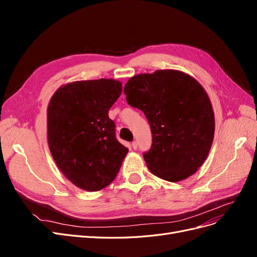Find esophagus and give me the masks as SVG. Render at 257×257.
Masks as SVG:
<instances>
[{
	"label": "esophagus",
	"mask_w": 257,
	"mask_h": 257,
	"mask_svg": "<svg viewBox=\"0 0 257 257\" xmlns=\"http://www.w3.org/2000/svg\"><path fill=\"white\" fill-rule=\"evenodd\" d=\"M132 148H133V149H137V148H138V143L137 142H133V143H132Z\"/></svg>",
	"instance_id": "34e87169"
}]
</instances>
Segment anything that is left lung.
I'll list each match as a JSON object with an SVG mask.
<instances>
[{
	"label": "left lung",
	"instance_id": "1",
	"mask_svg": "<svg viewBox=\"0 0 257 257\" xmlns=\"http://www.w3.org/2000/svg\"><path fill=\"white\" fill-rule=\"evenodd\" d=\"M126 102L150 124L152 146L144 153L150 172L170 182L203 165L214 136V114L201 84L175 69L136 75L124 85Z\"/></svg>",
	"mask_w": 257,
	"mask_h": 257
}]
</instances>
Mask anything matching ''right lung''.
<instances>
[{"label":"right lung","mask_w":257,"mask_h":257,"mask_svg":"<svg viewBox=\"0 0 257 257\" xmlns=\"http://www.w3.org/2000/svg\"><path fill=\"white\" fill-rule=\"evenodd\" d=\"M122 84L113 79L74 81L59 88L47 109L48 145L63 175L76 186L95 192L109 185L128 152L108 116Z\"/></svg>","instance_id":"1"}]
</instances>
